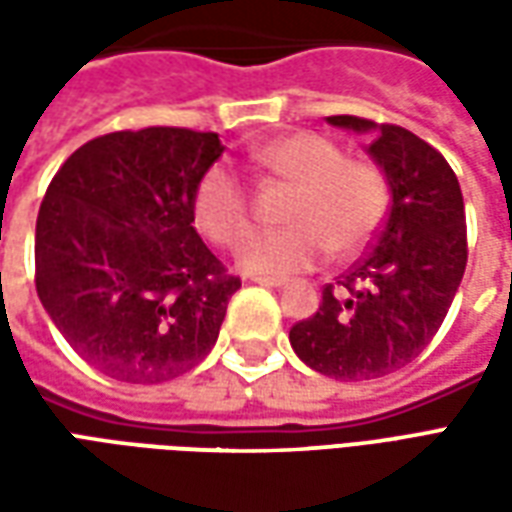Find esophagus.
<instances>
[{
	"mask_svg": "<svg viewBox=\"0 0 512 512\" xmlns=\"http://www.w3.org/2000/svg\"><path fill=\"white\" fill-rule=\"evenodd\" d=\"M252 282H257V285H266V288H285L288 282L279 277H252Z\"/></svg>",
	"mask_w": 512,
	"mask_h": 512,
	"instance_id": "1",
	"label": "esophagus"
}]
</instances>
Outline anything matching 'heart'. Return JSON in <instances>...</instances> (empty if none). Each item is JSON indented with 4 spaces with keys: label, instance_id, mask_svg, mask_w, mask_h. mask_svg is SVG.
<instances>
[{
    "label": "heart",
    "instance_id": "b5f03b06",
    "mask_svg": "<svg viewBox=\"0 0 512 512\" xmlns=\"http://www.w3.org/2000/svg\"><path fill=\"white\" fill-rule=\"evenodd\" d=\"M255 161L296 186L282 233H252L235 249L246 274L285 277L310 271L332 249L337 257L362 252L386 213L381 169L345 158L343 147L315 131H296L257 147ZM194 222L213 244H233L249 227V191L224 164L211 167L194 191Z\"/></svg>",
    "mask_w": 512,
    "mask_h": 512
}]
</instances>
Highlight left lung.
I'll use <instances>...</instances> for the list:
<instances>
[{"mask_svg": "<svg viewBox=\"0 0 512 512\" xmlns=\"http://www.w3.org/2000/svg\"><path fill=\"white\" fill-rule=\"evenodd\" d=\"M332 126L373 134L370 158L392 191L376 244L321 307L290 329L301 362L340 381H367L406 367L439 332L466 271V213L452 167L406 128L365 117H326Z\"/></svg>", "mask_w": 512, "mask_h": 512, "instance_id": "8db88e82", "label": "left lung"}]
</instances>
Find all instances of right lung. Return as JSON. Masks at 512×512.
Instances as JSON below:
<instances>
[{"label":"right lung","mask_w":512,"mask_h":512,"mask_svg":"<svg viewBox=\"0 0 512 512\" xmlns=\"http://www.w3.org/2000/svg\"><path fill=\"white\" fill-rule=\"evenodd\" d=\"M222 150L213 131H115L79 147L49 183L35 288L73 351L106 376L158 384L216 345L241 279L194 230V191Z\"/></svg>","instance_id":"add662e5"}]
</instances>
